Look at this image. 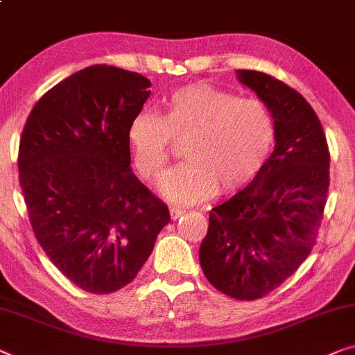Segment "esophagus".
<instances>
[{
    "instance_id": "obj_1",
    "label": "esophagus",
    "mask_w": 355,
    "mask_h": 355,
    "mask_svg": "<svg viewBox=\"0 0 355 355\" xmlns=\"http://www.w3.org/2000/svg\"><path fill=\"white\" fill-rule=\"evenodd\" d=\"M184 213H186V211H182V209H179V208H171V209H169V216H171L173 220H176V219L181 218Z\"/></svg>"
}]
</instances>
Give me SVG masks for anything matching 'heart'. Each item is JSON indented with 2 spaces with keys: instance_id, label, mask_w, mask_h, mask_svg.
Segmentation results:
<instances>
[{
  "instance_id": "heart-1",
  "label": "heart",
  "mask_w": 355,
  "mask_h": 355,
  "mask_svg": "<svg viewBox=\"0 0 355 355\" xmlns=\"http://www.w3.org/2000/svg\"><path fill=\"white\" fill-rule=\"evenodd\" d=\"M274 137V120L263 102L237 99L205 81L171 91L162 114L142 110L126 131L132 165L152 184L165 174L173 142L184 139L187 162L160 186L176 203L202 202L216 187L234 192L246 186L263 169Z\"/></svg>"
}]
</instances>
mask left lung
<instances>
[{
  "instance_id": "8db88e82",
  "label": "left lung",
  "mask_w": 355,
  "mask_h": 355,
  "mask_svg": "<svg viewBox=\"0 0 355 355\" xmlns=\"http://www.w3.org/2000/svg\"><path fill=\"white\" fill-rule=\"evenodd\" d=\"M269 109L275 147L250 186L209 213L200 264L216 290L258 300L280 286L315 243L330 153L322 123L300 92L256 70H237Z\"/></svg>"
}]
</instances>
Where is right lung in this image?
Here are the masks:
<instances>
[{
	"label": "right lung",
	"mask_w": 355,
	"mask_h": 355,
	"mask_svg": "<svg viewBox=\"0 0 355 355\" xmlns=\"http://www.w3.org/2000/svg\"><path fill=\"white\" fill-rule=\"evenodd\" d=\"M152 83L99 64L35 104L19 146V179L41 248L78 288L126 286L150 256L168 207L131 171L126 141Z\"/></svg>",
	"instance_id": "1"
}]
</instances>
